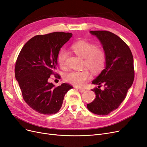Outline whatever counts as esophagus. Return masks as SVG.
I'll list each match as a JSON object with an SVG mask.
<instances>
[{
  "label": "esophagus",
  "mask_w": 147,
  "mask_h": 147,
  "mask_svg": "<svg viewBox=\"0 0 147 147\" xmlns=\"http://www.w3.org/2000/svg\"><path fill=\"white\" fill-rule=\"evenodd\" d=\"M79 91L80 93H83V92H85V89H84V88H79Z\"/></svg>",
  "instance_id": "obj_1"
}]
</instances>
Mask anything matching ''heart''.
I'll use <instances>...</instances> for the list:
<instances>
[{
  "mask_svg": "<svg viewBox=\"0 0 147 147\" xmlns=\"http://www.w3.org/2000/svg\"><path fill=\"white\" fill-rule=\"evenodd\" d=\"M74 53L84 59V67L87 68L94 74L101 72L105 65L106 54L105 51L90 42L78 41L71 46ZM68 53L65 50L61 51L58 55V62L61 68H65ZM90 78L87 69L81 71H72L65 75V80L76 87H82Z\"/></svg>",
  "mask_w": 147,
  "mask_h": 147,
  "instance_id": "obj_1",
  "label": "heart"
}]
</instances>
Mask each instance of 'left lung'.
Listing matches in <instances>:
<instances>
[{"mask_svg":"<svg viewBox=\"0 0 147 147\" xmlns=\"http://www.w3.org/2000/svg\"><path fill=\"white\" fill-rule=\"evenodd\" d=\"M90 33L101 42L106 54V67L92 81L98 85L92 90L96 98L87 106L93 113L106 115L120 106L133 83V56L125 42L113 33L104 30ZM102 84L105 87L103 90L100 88Z\"/></svg>","mask_w":147,"mask_h":147,"instance_id":"obj_1","label":"left lung"}]
</instances>
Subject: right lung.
I'll return each mask as SVG.
<instances>
[{
	"label": "right lung",
	"instance_id": "1",
	"mask_svg": "<svg viewBox=\"0 0 147 147\" xmlns=\"http://www.w3.org/2000/svg\"><path fill=\"white\" fill-rule=\"evenodd\" d=\"M72 35L63 32L36 35L26 42L18 57L15 78L23 99L40 113L51 115L59 112L65 94L73 88L66 83L55 87L48 82L51 75L57 76L59 51Z\"/></svg>",
	"mask_w": 147,
	"mask_h": 147
}]
</instances>
